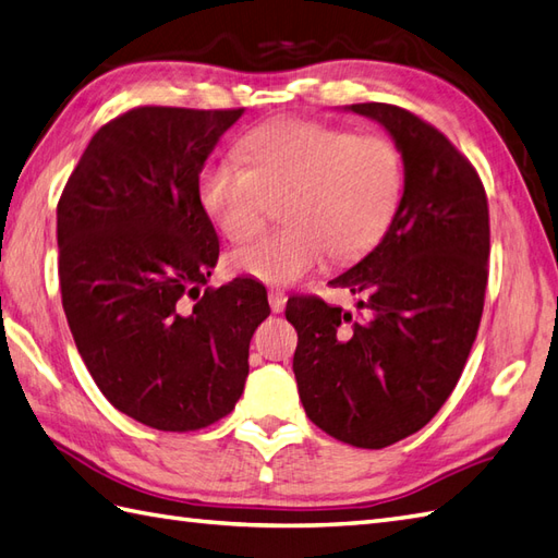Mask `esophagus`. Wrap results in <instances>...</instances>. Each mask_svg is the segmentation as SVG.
<instances>
[{
	"label": "esophagus",
	"mask_w": 558,
	"mask_h": 558,
	"mask_svg": "<svg viewBox=\"0 0 558 558\" xmlns=\"http://www.w3.org/2000/svg\"><path fill=\"white\" fill-rule=\"evenodd\" d=\"M269 307L271 313H283V307H287V293L281 289H271L269 291Z\"/></svg>",
	"instance_id": "34e87169"
}]
</instances>
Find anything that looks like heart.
<instances>
[{
  "mask_svg": "<svg viewBox=\"0 0 558 558\" xmlns=\"http://www.w3.org/2000/svg\"><path fill=\"white\" fill-rule=\"evenodd\" d=\"M241 157L209 162L197 201L229 241L251 239L279 203L283 225L229 255L233 271L265 283L303 279L325 253L337 263L365 255L403 197V159L384 135L271 121L245 135Z\"/></svg>",
  "mask_w": 558,
  "mask_h": 558,
  "instance_id": "heart-1",
  "label": "heart"
}]
</instances>
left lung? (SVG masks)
Returning a JSON list of instances; mask_svg holds the SVG:
<instances>
[{"label":"left lung","mask_w":558,"mask_h":558,"mask_svg":"<svg viewBox=\"0 0 558 558\" xmlns=\"http://www.w3.org/2000/svg\"><path fill=\"white\" fill-rule=\"evenodd\" d=\"M403 159V197L381 241L333 277L357 315L293 295V373L307 417L333 439L384 449L425 427L473 349L487 289L489 209L473 165L444 133L393 105H349Z\"/></svg>","instance_id":"obj_1"}]
</instances>
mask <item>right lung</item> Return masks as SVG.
I'll return each mask as SVG.
<instances>
[{
    "label": "right lung",
    "mask_w": 558,
    "mask_h": 558,
    "mask_svg": "<svg viewBox=\"0 0 558 558\" xmlns=\"http://www.w3.org/2000/svg\"><path fill=\"white\" fill-rule=\"evenodd\" d=\"M245 109L138 107L105 123L57 205L61 305L117 411L191 432L233 411L269 315L263 283L205 287L219 257L197 177Z\"/></svg>",
    "instance_id": "right-lung-1"
}]
</instances>
